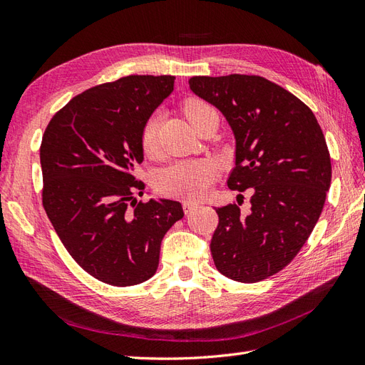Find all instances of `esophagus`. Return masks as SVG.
Instances as JSON below:
<instances>
[{"instance_id": "esophagus-1", "label": "esophagus", "mask_w": 365, "mask_h": 365, "mask_svg": "<svg viewBox=\"0 0 365 365\" xmlns=\"http://www.w3.org/2000/svg\"><path fill=\"white\" fill-rule=\"evenodd\" d=\"M199 208V203H195V202H183V211L186 212V214H190V212H192L194 210H197Z\"/></svg>"}]
</instances>
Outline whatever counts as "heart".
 <instances>
[{"label":"heart","mask_w":365,"mask_h":365,"mask_svg":"<svg viewBox=\"0 0 365 365\" xmlns=\"http://www.w3.org/2000/svg\"><path fill=\"white\" fill-rule=\"evenodd\" d=\"M212 109L207 103L192 100L185 106V112L190 121L197 118L205 110ZM158 117L153 115L149 118L142 130V146L146 154H154L157 149V135H158ZM217 175V165L200 158V160H185L177 162L157 175L155 188L162 194L173 195L179 199H199L207 194L210 186Z\"/></svg>","instance_id":"b5f03b06"}]
</instances>
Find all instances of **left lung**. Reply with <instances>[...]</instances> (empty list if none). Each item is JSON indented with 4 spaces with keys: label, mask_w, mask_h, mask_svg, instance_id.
I'll use <instances>...</instances> for the list:
<instances>
[{
    "label": "left lung",
    "mask_w": 365,
    "mask_h": 365,
    "mask_svg": "<svg viewBox=\"0 0 365 365\" xmlns=\"http://www.w3.org/2000/svg\"><path fill=\"white\" fill-rule=\"evenodd\" d=\"M190 89L235 134L228 188L253 192L247 216L237 205L216 208L214 264L237 282H259L292 262L321 216L331 182L325 137L305 103L264 77H192Z\"/></svg>",
    "instance_id": "obj_1"
}]
</instances>
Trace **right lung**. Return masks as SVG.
I'll return each mask as SVG.
<instances>
[{"mask_svg":"<svg viewBox=\"0 0 365 365\" xmlns=\"http://www.w3.org/2000/svg\"><path fill=\"white\" fill-rule=\"evenodd\" d=\"M174 91L173 76H129L91 88L52 117L40 148L43 207L73 260L101 282L142 284L183 217L180 202H137L142 130Z\"/></svg>","mask_w":365,"mask_h":365,"instance_id":"add662e5","label":"right lung"}]
</instances>
